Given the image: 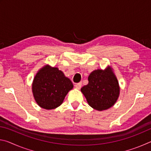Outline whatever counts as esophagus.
<instances>
[{
    "label": "esophagus",
    "mask_w": 151,
    "mask_h": 151,
    "mask_svg": "<svg viewBox=\"0 0 151 151\" xmlns=\"http://www.w3.org/2000/svg\"><path fill=\"white\" fill-rule=\"evenodd\" d=\"M81 86H82V83L81 82V83H76V85H75V87L76 88H81Z\"/></svg>",
    "instance_id": "esophagus-1"
}]
</instances>
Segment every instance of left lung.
Instances as JSON below:
<instances>
[{
	"mask_svg": "<svg viewBox=\"0 0 151 151\" xmlns=\"http://www.w3.org/2000/svg\"><path fill=\"white\" fill-rule=\"evenodd\" d=\"M88 84L81 88L89 105L98 111L114 105L119 95V86L115 75L110 68L96 70L88 76Z\"/></svg>",
	"mask_w": 151,
	"mask_h": 151,
	"instance_id": "1",
	"label": "left lung"
}]
</instances>
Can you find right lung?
<instances>
[{
    "label": "right lung",
    "mask_w": 151,
    "mask_h": 151,
    "mask_svg": "<svg viewBox=\"0 0 151 151\" xmlns=\"http://www.w3.org/2000/svg\"><path fill=\"white\" fill-rule=\"evenodd\" d=\"M73 85L58 68L45 66L36 75L32 84V93L36 102L45 109L59 106Z\"/></svg>",
    "instance_id": "1"
}]
</instances>
